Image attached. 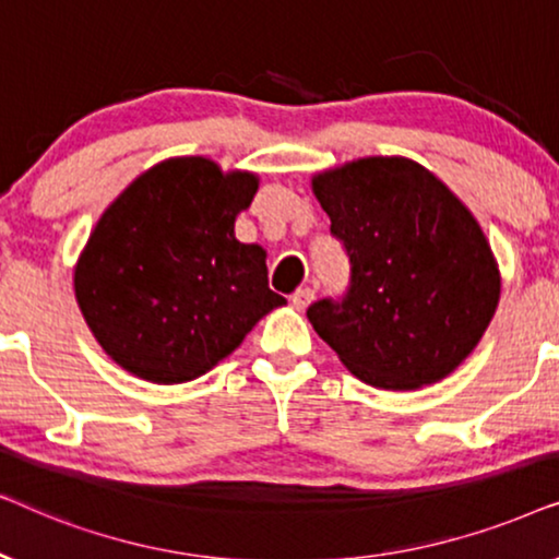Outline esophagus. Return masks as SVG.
Instances as JSON below:
<instances>
[{
  "instance_id": "1",
  "label": "esophagus",
  "mask_w": 559,
  "mask_h": 559,
  "mask_svg": "<svg viewBox=\"0 0 559 559\" xmlns=\"http://www.w3.org/2000/svg\"><path fill=\"white\" fill-rule=\"evenodd\" d=\"M312 297H316V293H312L310 287H300V289H295L293 295H289V302H293L297 310H305L312 302Z\"/></svg>"
}]
</instances>
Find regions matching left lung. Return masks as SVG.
Returning <instances> with one entry per match:
<instances>
[{"label":"left lung","mask_w":559,"mask_h":559,"mask_svg":"<svg viewBox=\"0 0 559 559\" xmlns=\"http://www.w3.org/2000/svg\"><path fill=\"white\" fill-rule=\"evenodd\" d=\"M343 243L346 295L308 318L346 369L379 389L445 379L491 323L501 280L478 221L423 165L364 157L312 180Z\"/></svg>","instance_id":"8db88e82"}]
</instances>
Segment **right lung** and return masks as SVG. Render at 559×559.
Wrapping results in <instances>:
<instances>
[{"mask_svg": "<svg viewBox=\"0 0 559 559\" xmlns=\"http://www.w3.org/2000/svg\"><path fill=\"white\" fill-rule=\"evenodd\" d=\"M251 173L165 159L98 218L75 266V300L102 348L134 377L182 384L211 371L259 318L285 305L266 251L234 236Z\"/></svg>", "mask_w": 559, "mask_h": 559, "instance_id": "right-lung-1", "label": "right lung"}]
</instances>
